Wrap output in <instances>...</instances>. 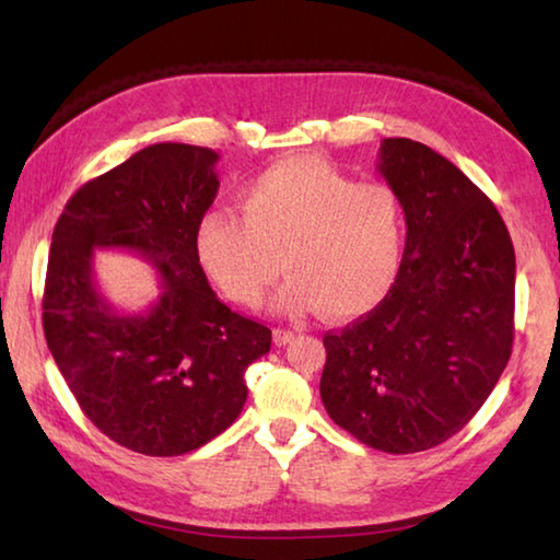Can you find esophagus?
I'll return each mask as SVG.
<instances>
[{"label": "esophagus", "mask_w": 560, "mask_h": 560, "mask_svg": "<svg viewBox=\"0 0 560 560\" xmlns=\"http://www.w3.org/2000/svg\"><path fill=\"white\" fill-rule=\"evenodd\" d=\"M293 338H296V334H293V330H289V328H273V343H277V346H287V343H291Z\"/></svg>", "instance_id": "esophagus-1"}]
</instances>
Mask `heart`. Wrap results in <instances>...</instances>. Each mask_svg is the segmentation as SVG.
<instances>
[{
	"instance_id": "1",
	"label": "heart",
	"mask_w": 560,
	"mask_h": 560,
	"mask_svg": "<svg viewBox=\"0 0 560 560\" xmlns=\"http://www.w3.org/2000/svg\"><path fill=\"white\" fill-rule=\"evenodd\" d=\"M240 210L205 212L195 230L197 257L230 301L257 306L281 269L291 273L271 299L281 316L324 308L355 318L390 293L405 214L387 185L353 183L326 160L296 155L254 175Z\"/></svg>"
}]
</instances>
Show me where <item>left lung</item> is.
Returning <instances> with one entry per match:
<instances>
[{
    "instance_id": "1",
    "label": "left lung",
    "mask_w": 560,
    "mask_h": 560,
    "mask_svg": "<svg viewBox=\"0 0 560 560\" xmlns=\"http://www.w3.org/2000/svg\"><path fill=\"white\" fill-rule=\"evenodd\" d=\"M377 170L402 205V264L371 314L324 336L320 400L368 447H438L494 390L514 343V244L494 202L432 148L385 138Z\"/></svg>"
}]
</instances>
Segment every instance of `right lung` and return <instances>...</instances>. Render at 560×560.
Here are the masks:
<instances>
[{
    "label": "right lung",
    "mask_w": 560,
    "mask_h": 560,
    "mask_svg": "<svg viewBox=\"0 0 560 560\" xmlns=\"http://www.w3.org/2000/svg\"><path fill=\"white\" fill-rule=\"evenodd\" d=\"M220 155L185 143L148 145L83 185L54 226L44 336L89 420L148 457L202 447L240 417L244 373L269 353L271 330L217 299L195 230L214 202ZM96 248L138 250L164 293L122 315L97 291Z\"/></svg>",
    "instance_id": "add662e5"
}]
</instances>
